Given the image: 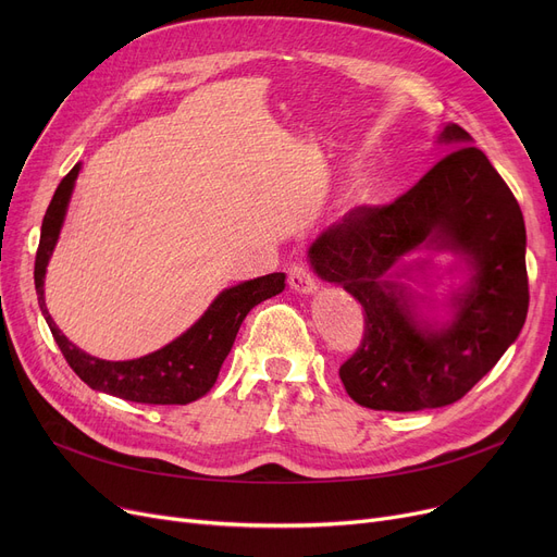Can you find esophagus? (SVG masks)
Instances as JSON below:
<instances>
[{
  "label": "esophagus",
  "mask_w": 557,
  "mask_h": 557,
  "mask_svg": "<svg viewBox=\"0 0 557 557\" xmlns=\"http://www.w3.org/2000/svg\"><path fill=\"white\" fill-rule=\"evenodd\" d=\"M288 286L298 290V294H313L315 290V277L309 271V267L305 261H296L290 263L288 269Z\"/></svg>",
  "instance_id": "34e87169"
}]
</instances>
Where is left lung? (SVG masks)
I'll return each instance as SVG.
<instances>
[{
    "label": "left lung",
    "instance_id": "left-lung-1",
    "mask_svg": "<svg viewBox=\"0 0 557 557\" xmlns=\"http://www.w3.org/2000/svg\"><path fill=\"white\" fill-rule=\"evenodd\" d=\"M441 141L451 149L388 205L357 208L309 248L320 280L341 284L366 315L357 352L341 382L372 411H424L462 399L502 359L529 313L525 227L519 202L485 153L458 124ZM429 238L470 256L471 288L455 323L422 329L400 287L383 280L404 252Z\"/></svg>",
    "mask_w": 557,
    "mask_h": 557
}]
</instances>
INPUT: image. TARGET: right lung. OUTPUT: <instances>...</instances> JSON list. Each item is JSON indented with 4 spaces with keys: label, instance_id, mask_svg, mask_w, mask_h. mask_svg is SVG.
I'll list each match as a JSON object with an SVG mask.
<instances>
[{
    "label": "right lung",
    "instance_id": "add662e5",
    "mask_svg": "<svg viewBox=\"0 0 557 557\" xmlns=\"http://www.w3.org/2000/svg\"><path fill=\"white\" fill-rule=\"evenodd\" d=\"M78 169L81 166L76 164L61 181V185L55 187L47 214L42 219L40 244L36 252V294L53 341L61 347L70 368L95 391L137 404H189L202 397L214 386L219 370L232 349V343L237 338V332L248 311L255 305L282 294L284 273H271L225 288L191 330H187L181 338H175L153 355L133 361H103L85 355L83 349L70 343L65 334H61V330L55 327L47 311L42 288L47 261L55 246L58 232H61Z\"/></svg>",
    "mask_w": 557,
    "mask_h": 557
}]
</instances>
